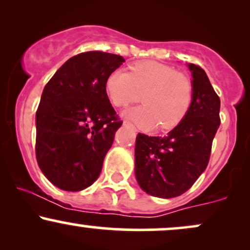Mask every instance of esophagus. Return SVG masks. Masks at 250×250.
Returning a JSON list of instances; mask_svg holds the SVG:
<instances>
[{
    "label": "esophagus",
    "mask_w": 250,
    "mask_h": 250,
    "mask_svg": "<svg viewBox=\"0 0 250 250\" xmlns=\"http://www.w3.org/2000/svg\"><path fill=\"white\" fill-rule=\"evenodd\" d=\"M123 125H128V127H133V125H131V123H130V122H128V121H125V122H123Z\"/></svg>",
    "instance_id": "34e87169"
}]
</instances>
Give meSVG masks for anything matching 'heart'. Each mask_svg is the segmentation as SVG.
Wrapping results in <instances>:
<instances>
[{
  "label": "heart",
  "instance_id": "heart-1",
  "mask_svg": "<svg viewBox=\"0 0 250 250\" xmlns=\"http://www.w3.org/2000/svg\"><path fill=\"white\" fill-rule=\"evenodd\" d=\"M105 91L116 107L139 101L129 109L127 119L142 128L159 125L162 130L176 127L187 115L193 100V83L186 74L155 61L136 62L125 70H114L105 80Z\"/></svg>",
  "mask_w": 250,
  "mask_h": 250
}]
</instances>
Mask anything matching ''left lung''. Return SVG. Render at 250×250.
<instances>
[{
    "label": "left lung",
    "mask_w": 250,
    "mask_h": 250,
    "mask_svg": "<svg viewBox=\"0 0 250 250\" xmlns=\"http://www.w3.org/2000/svg\"><path fill=\"white\" fill-rule=\"evenodd\" d=\"M193 100L187 115L166 136L139 133L135 175L146 193L162 199L182 195L207 168L220 127V97L200 65L189 64Z\"/></svg>",
    "instance_id": "8db88e82"
}]
</instances>
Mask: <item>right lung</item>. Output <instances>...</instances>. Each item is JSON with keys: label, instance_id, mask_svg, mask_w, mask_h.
<instances>
[{"label": "right lung", "instance_id": "add662e5", "mask_svg": "<svg viewBox=\"0 0 250 250\" xmlns=\"http://www.w3.org/2000/svg\"><path fill=\"white\" fill-rule=\"evenodd\" d=\"M125 59L85 51L68 60L45 84L36 111V160L63 190L93 185L122 121L105 91V80Z\"/></svg>", "mask_w": 250, "mask_h": 250}]
</instances>
